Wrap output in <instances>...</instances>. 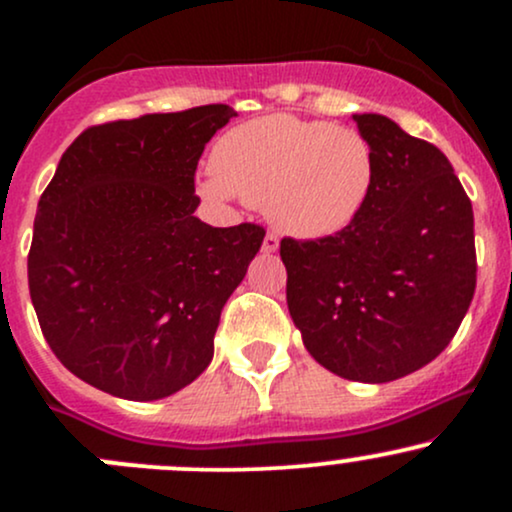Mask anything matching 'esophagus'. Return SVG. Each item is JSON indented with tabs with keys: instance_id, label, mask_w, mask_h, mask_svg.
I'll list each match as a JSON object with an SVG mask.
<instances>
[{
	"instance_id": "1",
	"label": "esophagus",
	"mask_w": 512,
	"mask_h": 512,
	"mask_svg": "<svg viewBox=\"0 0 512 512\" xmlns=\"http://www.w3.org/2000/svg\"><path fill=\"white\" fill-rule=\"evenodd\" d=\"M279 250V236L276 233H267L262 240V252H276Z\"/></svg>"
}]
</instances>
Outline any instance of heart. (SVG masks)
<instances>
[{"label": "heart", "instance_id": "heart-1", "mask_svg": "<svg viewBox=\"0 0 512 512\" xmlns=\"http://www.w3.org/2000/svg\"><path fill=\"white\" fill-rule=\"evenodd\" d=\"M375 185L373 146L354 127L264 115L228 129L199 182L216 202L243 199L301 238L339 233Z\"/></svg>", "mask_w": 512, "mask_h": 512}]
</instances>
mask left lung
Masks as SVG:
<instances>
[{
    "instance_id": "1",
    "label": "left lung",
    "mask_w": 512,
    "mask_h": 512,
    "mask_svg": "<svg viewBox=\"0 0 512 512\" xmlns=\"http://www.w3.org/2000/svg\"><path fill=\"white\" fill-rule=\"evenodd\" d=\"M375 154L366 207L334 236L281 240L286 303L305 349L356 383L431 363L477 289L472 202L438 146L385 115H354Z\"/></svg>"
}]
</instances>
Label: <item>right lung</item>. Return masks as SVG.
Wrapping results in <instances>:
<instances>
[{
    "instance_id": "right-lung-1",
    "label": "right lung",
    "mask_w": 512,
    "mask_h": 512,
    "mask_svg": "<svg viewBox=\"0 0 512 512\" xmlns=\"http://www.w3.org/2000/svg\"><path fill=\"white\" fill-rule=\"evenodd\" d=\"M238 113L214 103L84 129L45 187L28 289L52 354L108 395L151 402L214 356L228 296L264 228L199 221L204 146Z\"/></svg>"
}]
</instances>
